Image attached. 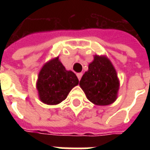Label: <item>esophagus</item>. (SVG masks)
Returning <instances> with one entry per match:
<instances>
[{
    "label": "esophagus",
    "mask_w": 150,
    "mask_h": 150,
    "mask_svg": "<svg viewBox=\"0 0 150 150\" xmlns=\"http://www.w3.org/2000/svg\"><path fill=\"white\" fill-rule=\"evenodd\" d=\"M82 75H83L82 73H77V77H78V79L79 80H80V79L82 78Z\"/></svg>",
    "instance_id": "esophagus-1"
}]
</instances>
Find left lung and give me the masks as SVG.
Wrapping results in <instances>:
<instances>
[{
    "label": "left lung",
    "instance_id": "obj_1",
    "mask_svg": "<svg viewBox=\"0 0 150 150\" xmlns=\"http://www.w3.org/2000/svg\"><path fill=\"white\" fill-rule=\"evenodd\" d=\"M86 96L96 105L115 102L120 88L119 79L112 63L106 56L96 54L79 82Z\"/></svg>",
    "mask_w": 150,
    "mask_h": 150
}]
</instances>
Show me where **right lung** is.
I'll list each match as a JSON object with an SVG mask.
<instances>
[{
	"label": "right lung",
	"instance_id": "obj_1",
	"mask_svg": "<svg viewBox=\"0 0 150 150\" xmlns=\"http://www.w3.org/2000/svg\"><path fill=\"white\" fill-rule=\"evenodd\" d=\"M79 79L71 71H67L59 57L44 64L38 74L36 88L40 100L49 105L61 103L67 97Z\"/></svg>",
	"mask_w": 150,
	"mask_h": 150
}]
</instances>
